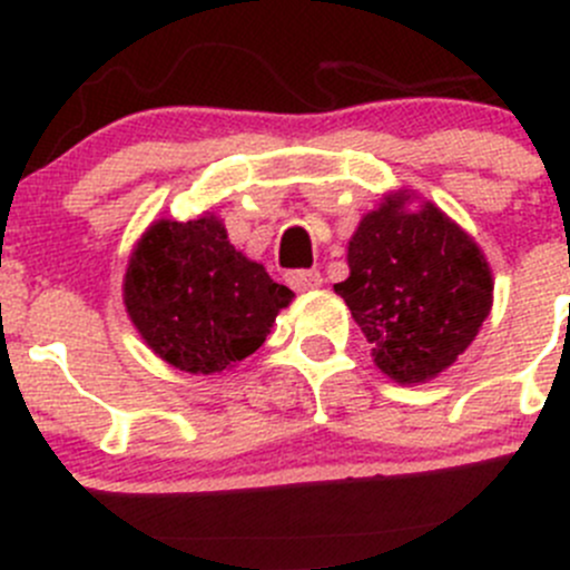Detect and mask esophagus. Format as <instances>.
<instances>
[{
    "instance_id": "1",
    "label": "esophagus",
    "mask_w": 570,
    "mask_h": 570,
    "mask_svg": "<svg viewBox=\"0 0 570 570\" xmlns=\"http://www.w3.org/2000/svg\"><path fill=\"white\" fill-rule=\"evenodd\" d=\"M285 283L293 287V291H313V287H321V272L315 268H293V272L285 274Z\"/></svg>"
}]
</instances>
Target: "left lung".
I'll return each mask as SVG.
<instances>
[{"mask_svg":"<svg viewBox=\"0 0 570 570\" xmlns=\"http://www.w3.org/2000/svg\"><path fill=\"white\" fill-rule=\"evenodd\" d=\"M348 266L334 291L373 343L375 365L401 384L453 365L489 318V266L431 203L409 214L403 197H386L351 238Z\"/></svg>","mask_w":570,"mask_h":570,"instance_id":"obj_1","label":"left lung"}]
</instances>
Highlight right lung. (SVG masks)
<instances>
[{
	"label": "right lung",
	"mask_w": 570,
	"mask_h": 570,
	"mask_svg": "<svg viewBox=\"0 0 570 570\" xmlns=\"http://www.w3.org/2000/svg\"><path fill=\"white\" fill-rule=\"evenodd\" d=\"M122 296L161 360L208 375L255 354L293 291L236 252L214 216H203L156 222L128 261Z\"/></svg>",
	"instance_id": "obj_1"
}]
</instances>
